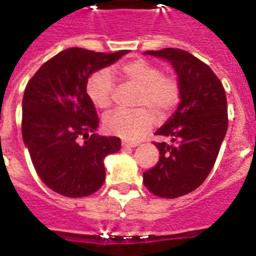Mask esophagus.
I'll list each match as a JSON object with an SVG mask.
<instances>
[{
	"label": "esophagus",
	"instance_id": "34e87169",
	"mask_svg": "<svg viewBox=\"0 0 256 256\" xmlns=\"http://www.w3.org/2000/svg\"><path fill=\"white\" fill-rule=\"evenodd\" d=\"M122 146L136 148V146H138V142H128V141H122Z\"/></svg>",
	"mask_w": 256,
	"mask_h": 256
}]
</instances>
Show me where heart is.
Instances as JSON below:
<instances>
[{
  "label": "heart",
  "mask_w": 256,
  "mask_h": 256,
  "mask_svg": "<svg viewBox=\"0 0 256 256\" xmlns=\"http://www.w3.org/2000/svg\"><path fill=\"white\" fill-rule=\"evenodd\" d=\"M118 73L123 81L140 86L136 104L146 108L115 110L104 116V128L110 134L136 141L156 122V116L150 110L157 115L170 112L179 103L180 90L174 77L162 74L157 66L141 58L122 62L118 66ZM86 92L96 107L108 108L115 92V80L110 70L94 72L86 82Z\"/></svg>",
  "instance_id": "1"
}]
</instances>
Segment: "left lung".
Returning a JSON list of instances; mask_svg holds the SVG:
<instances>
[{"label": "left lung", "instance_id": "8db88e82", "mask_svg": "<svg viewBox=\"0 0 256 256\" xmlns=\"http://www.w3.org/2000/svg\"><path fill=\"white\" fill-rule=\"evenodd\" d=\"M168 60L178 74L180 103L156 136L170 142H156L160 158L144 172V184L154 196L178 198L205 182L214 166L228 128L226 96L209 66L180 48L146 51Z\"/></svg>", "mask_w": 256, "mask_h": 256}]
</instances>
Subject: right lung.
I'll list each match as a JSON object with an SVG mask.
<instances>
[{
	"mask_svg": "<svg viewBox=\"0 0 256 256\" xmlns=\"http://www.w3.org/2000/svg\"><path fill=\"white\" fill-rule=\"evenodd\" d=\"M128 52L68 48L43 64L26 86L22 141L42 182L60 196L96 192L106 180L104 158L120 149L118 137L94 133L99 118L86 82Z\"/></svg>",
	"mask_w": 256,
	"mask_h": 256,
	"instance_id": "right-lung-1",
	"label": "right lung"
}]
</instances>
